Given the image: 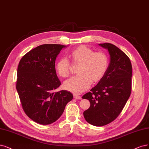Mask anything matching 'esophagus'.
<instances>
[{"mask_svg":"<svg viewBox=\"0 0 149 149\" xmlns=\"http://www.w3.org/2000/svg\"><path fill=\"white\" fill-rule=\"evenodd\" d=\"M73 97H74V98L76 99H79H79H81V97L80 95H77V94H74Z\"/></svg>","mask_w":149,"mask_h":149,"instance_id":"34e87169","label":"esophagus"}]
</instances>
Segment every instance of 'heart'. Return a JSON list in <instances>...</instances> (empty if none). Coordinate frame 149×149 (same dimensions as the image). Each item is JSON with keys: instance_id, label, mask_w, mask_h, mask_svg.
Wrapping results in <instances>:
<instances>
[{"instance_id": "obj_1", "label": "heart", "mask_w": 149, "mask_h": 149, "mask_svg": "<svg viewBox=\"0 0 149 149\" xmlns=\"http://www.w3.org/2000/svg\"><path fill=\"white\" fill-rule=\"evenodd\" d=\"M70 57L73 63H79L77 75L66 80L64 88L75 94H80L89 88L91 81L96 83L103 78L109 68V60L103 52H95L81 45L71 51ZM57 73L62 78L70 74V62L66 58H60L55 65Z\"/></svg>"}]
</instances>
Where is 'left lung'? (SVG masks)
Segmentation results:
<instances>
[{
    "label": "left lung",
    "instance_id": "8db88e82",
    "mask_svg": "<svg viewBox=\"0 0 149 149\" xmlns=\"http://www.w3.org/2000/svg\"><path fill=\"white\" fill-rule=\"evenodd\" d=\"M108 50L110 63L107 73L95 86L83 96L91 106L83 113L86 121L102 126L114 121L126 104L131 92L132 65L129 57L113 44H99Z\"/></svg>",
    "mask_w": 149,
    "mask_h": 149
}]
</instances>
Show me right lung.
<instances>
[{"mask_svg":"<svg viewBox=\"0 0 149 149\" xmlns=\"http://www.w3.org/2000/svg\"><path fill=\"white\" fill-rule=\"evenodd\" d=\"M60 44H43L26 54L18 66L17 90L25 113L40 125H49L62 115L73 95L67 91L54 92L61 84L55 69Z\"/></svg>","mask_w":149,"mask_h":149,"instance_id":"add662e5","label":"right lung"}]
</instances>
